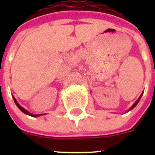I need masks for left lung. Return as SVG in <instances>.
<instances>
[{"mask_svg":"<svg viewBox=\"0 0 155 155\" xmlns=\"http://www.w3.org/2000/svg\"><path fill=\"white\" fill-rule=\"evenodd\" d=\"M142 95H143V93H142V94H140V97H139V98H138V99H137V102H135V103H134V105H132V106H131V108H130V110H129V111H130V110H131V109H134V107H135V106H136V105H137V103H138V102H139L140 99V98H141Z\"/></svg>","mask_w":155,"mask_h":155,"instance_id":"obj_1","label":"left lung"}]
</instances>
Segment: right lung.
<instances>
[{
	"label": "right lung",
	"mask_w": 155,
	"mask_h": 155,
	"mask_svg": "<svg viewBox=\"0 0 155 155\" xmlns=\"http://www.w3.org/2000/svg\"><path fill=\"white\" fill-rule=\"evenodd\" d=\"M13 98H14V101H15V102L16 105H17L18 107V109H20V110H21V112H22V113H25V114L28 115V116H32V117H36V116H41V115H39V114H38V115H34V114H31V113H30L29 112H28V111L26 110V109H25L24 108H23V107H21V105H19V104H18V102L17 101H16V99H15V97H13Z\"/></svg>",
	"instance_id": "right-lung-1"
}]
</instances>
